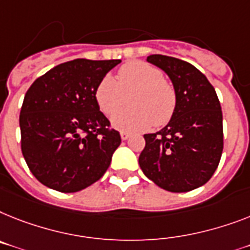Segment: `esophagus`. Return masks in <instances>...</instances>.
Here are the masks:
<instances>
[{"instance_id":"34e87169","label":"esophagus","mask_w":250,"mask_h":250,"mask_svg":"<svg viewBox=\"0 0 250 250\" xmlns=\"http://www.w3.org/2000/svg\"><path fill=\"white\" fill-rule=\"evenodd\" d=\"M120 137H121V139H123V140H126V139H129V138H130V133H125V131H121Z\"/></svg>"}]
</instances>
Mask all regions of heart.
Wrapping results in <instances>:
<instances>
[{
  "mask_svg": "<svg viewBox=\"0 0 250 250\" xmlns=\"http://www.w3.org/2000/svg\"><path fill=\"white\" fill-rule=\"evenodd\" d=\"M134 90L129 105L134 109L113 115L111 125L115 129L134 133L152 125L164 126L175 112L176 96L174 88L164 80L160 69L143 61H130L123 65L117 74L104 76L96 88V101L104 115L110 116L123 103V94Z\"/></svg>",
  "mask_w": 250,
  "mask_h": 250,
  "instance_id": "1",
  "label": "heart"
}]
</instances>
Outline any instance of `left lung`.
<instances>
[{
    "label": "left lung",
    "instance_id": "8db88e82",
    "mask_svg": "<svg viewBox=\"0 0 250 250\" xmlns=\"http://www.w3.org/2000/svg\"><path fill=\"white\" fill-rule=\"evenodd\" d=\"M147 61L170 78L176 107L166 126L144 134L139 166L165 190L190 191L211 179L221 158V104L206 75L191 63L162 55L148 56Z\"/></svg>",
    "mask_w": 250,
    "mask_h": 250
}]
</instances>
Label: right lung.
Here are the masks:
<instances>
[{
    "instance_id": "right-lung-1",
    "label": "right lung",
    "mask_w": 250,
    "mask_h": 250,
    "mask_svg": "<svg viewBox=\"0 0 250 250\" xmlns=\"http://www.w3.org/2000/svg\"><path fill=\"white\" fill-rule=\"evenodd\" d=\"M121 60L76 59L34 82L20 111L21 150L43 185L75 193L104 175L120 146L119 131L100 111L96 88Z\"/></svg>"
}]
</instances>
